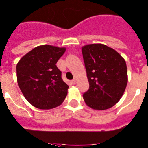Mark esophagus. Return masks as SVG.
<instances>
[{
	"mask_svg": "<svg viewBox=\"0 0 148 148\" xmlns=\"http://www.w3.org/2000/svg\"><path fill=\"white\" fill-rule=\"evenodd\" d=\"M76 83H77V80H76V79H73L72 80H71V83L72 84H76Z\"/></svg>",
	"mask_w": 148,
	"mask_h": 148,
	"instance_id": "esophagus-1",
	"label": "esophagus"
}]
</instances>
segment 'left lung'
Segmentation results:
<instances>
[{
    "mask_svg": "<svg viewBox=\"0 0 148 148\" xmlns=\"http://www.w3.org/2000/svg\"><path fill=\"white\" fill-rule=\"evenodd\" d=\"M89 88L83 99L89 107L104 110L121 98L127 84L124 59L111 47L92 44L82 47Z\"/></svg>",
    "mask_w": 148,
    "mask_h": 148,
    "instance_id": "1",
    "label": "left lung"
}]
</instances>
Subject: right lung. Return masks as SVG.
<instances>
[{
  "instance_id": "right-lung-1",
  "label": "right lung",
  "mask_w": 148,
  "mask_h": 148,
  "mask_svg": "<svg viewBox=\"0 0 148 148\" xmlns=\"http://www.w3.org/2000/svg\"><path fill=\"white\" fill-rule=\"evenodd\" d=\"M65 51V47L38 46L18 62V84L33 106L49 110L60 106L65 100L69 86L62 80L61 71L56 65Z\"/></svg>"
}]
</instances>
